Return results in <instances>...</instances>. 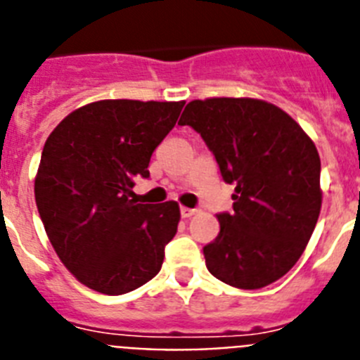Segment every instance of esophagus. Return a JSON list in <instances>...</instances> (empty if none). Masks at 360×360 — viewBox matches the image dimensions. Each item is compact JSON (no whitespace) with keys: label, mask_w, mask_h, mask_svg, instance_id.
I'll list each match as a JSON object with an SVG mask.
<instances>
[{"label":"esophagus","mask_w":360,"mask_h":360,"mask_svg":"<svg viewBox=\"0 0 360 360\" xmlns=\"http://www.w3.org/2000/svg\"><path fill=\"white\" fill-rule=\"evenodd\" d=\"M198 214V210L195 208H188V206H181V217L183 219H188L192 217V215Z\"/></svg>","instance_id":"obj_1"}]
</instances>
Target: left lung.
Here are the masks:
<instances>
[{"instance_id":"left-lung-1","label":"left lung","mask_w":360,"mask_h":360,"mask_svg":"<svg viewBox=\"0 0 360 360\" xmlns=\"http://www.w3.org/2000/svg\"><path fill=\"white\" fill-rule=\"evenodd\" d=\"M179 124L201 134L223 179L236 184L233 212L217 215L221 232L202 248L208 271L240 290L281 279L304 252L323 205L310 136L254 98L193 99Z\"/></svg>"}]
</instances>
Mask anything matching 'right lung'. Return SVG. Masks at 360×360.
Wrapping results in <instances>:
<instances>
[{
	"label": "right lung",
	"instance_id": "right-lung-1",
	"mask_svg": "<svg viewBox=\"0 0 360 360\" xmlns=\"http://www.w3.org/2000/svg\"><path fill=\"white\" fill-rule=\"evenodd\" d=\"M184 101L103 99L70 112L46 139L34 195L56 254L81 284L105 295L132 292L159 274L181 212L141 205L155 146Z\"/></svg>",
	"mask_w": 360,
	"mask_h": 360
}]
</instances>
